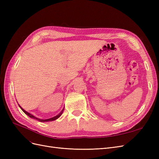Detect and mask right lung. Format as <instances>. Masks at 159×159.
Wrapping results in <instances>:
<instances>
[{
	"mask_svg": "<svg viewBox=\"0 0 159 159\" xmlns=\"http://www.w3.org/2000/svg\"><path fill=\"white\" fill-rule=\"evenodd\" d=\"M19 107H20V109L23 111V112L25 113V114H26L28 116H29L30 118H32V119H36V120H38V121H40V122H47V121H54V120H56V119H57V118H59L60 116H61V115L62 114V113H63V111H64V108L61 110V111L58 114V115H57L56 116H55V117H52V118H50V119H39V118H37V117H36L35 116H34V115H32V114H30V113H29L28 112H27V111H26L25 110V109H23L20 105H19Z\"/></svg>",
	"mask_w": 159,
	"mask_h": 159,
	"instance_id": "obj_1",
	"label": "right lung"
}]
</instances>
